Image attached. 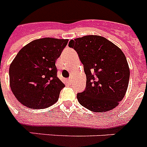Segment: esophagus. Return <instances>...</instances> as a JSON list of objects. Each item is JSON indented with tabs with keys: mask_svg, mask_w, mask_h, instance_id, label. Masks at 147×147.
Instances as JSON below:
<instances>
[{
	"mask_svg": "<svg viewBox=\"0 0 147 147\" xmlns=\"http://www.w3.org/2000/svg\"><path fill=\"white\" fill-rule=\"evenodd\" d=\"M72 82H73V80H72V78H68L67 80V82H68V84H71V83H72Z\"/></svg>",
	"mask_w": 147,
	"mask_h": 147,
	"instance_id": "esophagus-1",
	"label": "esophagus"
}]
</instances>
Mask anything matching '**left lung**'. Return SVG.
<instances>
[{"instance_id":"1","label":"left lung","mask_w":147,"mask_h":147,"mask_svg":"<svg viewBox=\"0 0 147 147\" xmlns=\"http://www.w3.org/2000/svg\"><path fill=\"white\" fill-rule=\"evenodd\" d=\"M69 46L78 53L87 78L85 90L77 94L80 104L97 113L115 108L129 83V66L122 51L104 37L93 34L71 40Z\"/></svg>"}]
</instances>
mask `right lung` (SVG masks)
<instances>
[{
  "mask_svg": "<svg viewBox=\"0 0 147 147\" xmlns=\"http://www.w3.org/2000/svg\"><path fill=\"white\" fill-rule=\"evenodd\" d=\"M68 39L44 38L24 46L9 65V86L16 98L31 109H44L58 100L65 84L57 78L56 61Z\"/></svg>",
  "mask_w": 147,
  "mask_h": 147,
  "instance_id": "add662e5",
  "label": "right lung"
}]
</instances>
